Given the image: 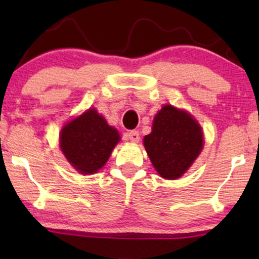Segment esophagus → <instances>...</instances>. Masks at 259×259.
Segmentation results:
<instances>
[{"label":"esophagus","mask_w":259,"mask_h":259,"mask_svg":"<svg viewBox=\"0 0 259 259\" xmlns=\"http://www.w3.org/2000/svg\"><path fill=\"white\" fill-rule=\"evenodd\" d=\"M127 136H128V139L131 141H133V143H138L140 139V134L138 131H130V132L127 133Z\"/></svg>","instance_id":"esophagus-1"}]
</instances>
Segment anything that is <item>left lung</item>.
Masks as SVG:
<instances>
[{
	"label": "left lung",
	"instance_id": "left-lung-1",
	"mask_svg": "<svg viewBox=\"0 0 259 259\" xmlns=\"http://www.w3.org/2000/svg\"><path fill=\"white\" fill-rule=\"evenodd\" d=\"M144 145L159 175L173 180L182 177L199 155L203 132L189 113L166 105L154 116Z\"/></svg>",
	"mask_w": 259,
	"mask_h": 259
}]
</instances>
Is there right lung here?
Here are the masks:
<instances>
[{
	"instance_id": "1",
	"label": "right lung",
	"mask_w": 259,
	"mask_h": 259,
	"mask_svg": "<svg viewBox=\"0 0 259 259\" xmlns=\"http://www.w3.org/2000/svg\"><path fill=\"white\" fill-rule=\"evenodd\" d=\"M119 140L118 131L91 108L63 127L60 146L74 168L92 175L106 164Z\"/></svg>"
}]
</instances>
